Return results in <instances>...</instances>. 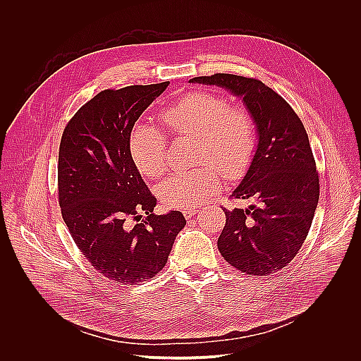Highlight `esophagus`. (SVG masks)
Masks as SVG:
<instances>
[{"instance_id": "esophagus-1", "label": "esophagus", "mask_w": 361, "mask_h": 361, "mask_svg": "<svg viewBox=\"0 0 361 361\" xmlns=\"http://www.w3.org/2000/svg\"><path fill=\"white\" fill-rule=\"evenodd\" d=\"M197 212H198V209H197V208H187V209H184V211H183V214H184V216H185L187 219L192 218Z\"/></svg>"}]
</instances>
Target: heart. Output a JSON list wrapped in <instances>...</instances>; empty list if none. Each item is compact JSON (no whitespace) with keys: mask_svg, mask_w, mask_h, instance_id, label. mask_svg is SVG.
Returning a JSON list of instances; mask_svg holds the SVG:
<instances>
[{"mask_svg":"<svg viewBox=\"0 0 361 361\" xmlns=\"http://www.w3.org/2000/svg\"><path fill=\"white\" fill-rule=\"evenodd\" d=\"M161 123L174 135L195 136L198 167L174 173L159 188L166 205L194 208L221 187V174L238 178L247 169L255 147L256 129L250 114L231 108L228 99L212 92L195 91L181 97L160 112ZM167 139L161 130L137 123L129 136V153L136 167L160 177L166 171Z\"/></svg>","mask_w":361,"mask_h":361,"instance_id":"1","label":"heart"}]
</instances>
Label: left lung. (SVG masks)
<instances>
[{
    "instance_id": "1",
    "label": "left lung",
    "mask_w": 361,
    "mask_h": 361,
    "mask_svg": "<svg viewBox=\"0 0 361 361\" xmlns=\"http://www.w3.org/2000/svg\"><path fill=\"white\" fill-rule=\"evenodd\" d=\"M190 82L216 85L242 98L257 132L247 173L232 197L255 200L246 209H225L218 239L224 259L238 270L266 276L298 253L315 215L319 177L307 130L290 104L256 78L216 73Z\"/></svg>"
}]
</instances>
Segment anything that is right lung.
Segmentation results:
<instances>
[{"label": "right lung", "instance_id": "add662e5", "mask_svg": "<svg viewBox=\"0 0 361 361\" xmlns=\"http://www.w3.org/2000/svg\"><path fill=\"white\" fill-rule=\"evenodd\" d=\"M169 84L104 90L75 112L61 136L57 181L63 219L84 257L118 284L156 276L185 226L180 211L153 214L157 200L129 153L135 122Z\"/></svg>", "mask_w": 361, "mask_h": 361}]
</instances>
